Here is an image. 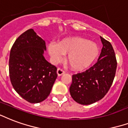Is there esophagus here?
Listing matches in <instances>:
<instances>
[{
	"label": "esophagus",
	"mask_w": 128,
	"mask_h": 128,
	"mask_svg": "<svg viewBox=\"0 0 128 128\" xmlns=\"http://www.w3.org/2000/svg\"><path fill=\"white\" fill-rule=\"evenodd\" d=\"M64 73H65V71L63 70L62 69L58 68V70H57V74H58V76H61V75H62Z\"/></svg>",
	"instance_id": "34e87169"
}]
</instances>
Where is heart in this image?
<instances>
[{
    "label": "heart",
    "mask_w": 128,
    "mask_h": 128,
    "mask_svg": "<svg viewBox=\"0 0 128 128\" xmlns=\"http://www.w3.org/2000/svg\"><path fill=\"white\" fill-rule=\"evenodd\" d=\"M47 50L55 64L61 62L64 55L68 54L67 62L72 68L76 70L90 66L99 53L96 44L80 37L65 38L58 44L50 42Z\"/></svg>",
    "instance_id": "heart-1"
}]
</instances>
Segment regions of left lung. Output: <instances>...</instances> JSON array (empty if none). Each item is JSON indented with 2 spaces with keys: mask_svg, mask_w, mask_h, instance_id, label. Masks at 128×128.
Here are the masks:
<instances>
[{
  "mask_svg": "<svg viewBox=\"0 0 128 128\" xmlns=\"http://www.w3.org/2000/svg\"><path fill=\"white\" fill-rule=\"evenodd\" d=\"M101 54L97 62L85 71L74 74L70 93L78 104L88 105L101 100L114 80L117 60L112 45L102 36Z\"/></svg>",
  "mask_w": 128,
  "mask_h": 128,
  "instance_id": "1",
  "label": "left lung"
}]
</instances>
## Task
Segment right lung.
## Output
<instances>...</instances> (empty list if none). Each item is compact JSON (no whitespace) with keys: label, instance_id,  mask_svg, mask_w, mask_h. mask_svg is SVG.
I'll list each match as a JSON object with an SVG mask.
<instances>
[{"label":"right lung","instance_id":"right-lung-1","mask_svg":"<svg viewBox=\"0 0 128 128\" xmlns=\"http://www.w3.org/2000/svg\"><path fill=\"white\" fill-rule=\"evenodd\" d=\"M44 50L45 40L29 29L16 39L10 52L11 84L17 93L30 103L45 100L58 76L56 67L43 56Z\"/></svg>","mask_w":128,"mask_h":128}]
</instances>
